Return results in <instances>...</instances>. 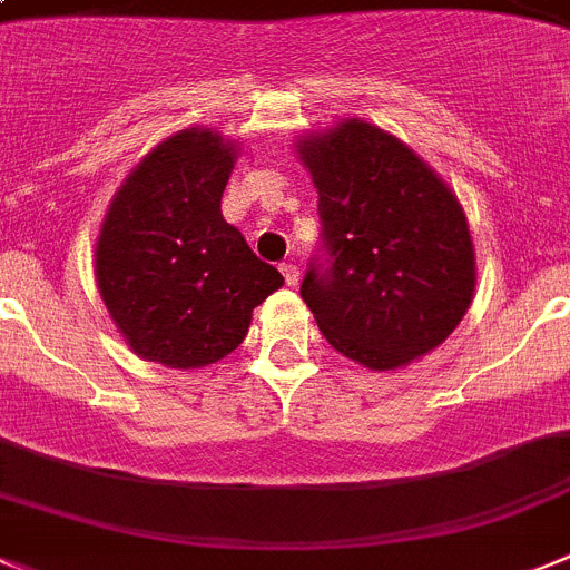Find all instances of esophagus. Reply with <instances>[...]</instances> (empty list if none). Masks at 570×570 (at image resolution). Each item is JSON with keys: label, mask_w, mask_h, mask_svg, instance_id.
I'll list each match as a JSON object with an SVG mask.
<instances>
[{"label": "esophagus", "mask_w": 570, "mask_h": 570, "mask_svg": "<svg viewBox=\"0 0 570 570\" xmlns=\"http://www.w3.org/2000/svg\"><path fill=\"white\" fill-rule=\"evenodd\" d=\"M279 271H282V276H285V285H291V288H294V285H299V268H296V265L285 263Z\"/></svg>", "instance_id": "1"}]
</instances>
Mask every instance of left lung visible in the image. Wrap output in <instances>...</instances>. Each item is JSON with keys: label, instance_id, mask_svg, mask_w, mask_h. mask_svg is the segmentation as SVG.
<instances>
[{"label": "left lung", "instance_id": "1", "mask_svg": "<svg viewBox=\"0 0 570 570\" xmlns=\"http://www.w3.org/2000/svg\"><path fill=\"white\" fill-rule=\"evenodd\" d=\"M294 149L320 191L327 265L307 271L302 299L327 342L375 373L441 347L478 282L455 191L364 118L299 135Z\"/></svg>", "mask_w": 570, "mask_h": 570}]
</instances>
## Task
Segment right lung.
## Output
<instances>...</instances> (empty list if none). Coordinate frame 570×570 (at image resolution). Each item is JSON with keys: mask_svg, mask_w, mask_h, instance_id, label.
Here are the masks:
<instances>
[{"mask_svg": "<svg viewBox=\"0 0 570 570\" xmlns=\"http://www.w3.org/2000/svg\"><path fill=\"white\" fill-rule=\"evenodd\" d=\"M239 144L189 127L146 153L109 200L96 282L127 347L171 370H200L243 344L250 313L285 285L223 220Z\"/></svg>", "mask_w": 570, "mask_h": 570, "instance_id": "right-lung-1", "label": "right lung"}]
</instances>
